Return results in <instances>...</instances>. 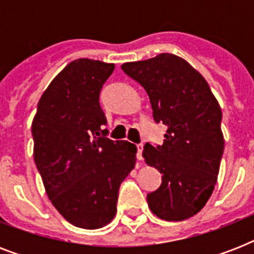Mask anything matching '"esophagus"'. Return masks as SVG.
I'll return each instance as SVG.
<instances>
[{
	"mask_svg": "<svg viewBox=\"0 0 254 254\" xmlns=\"http://www.w3.org/2000/svg\"><path fill=\"white\" fill-rule=\"evenodd\" d=\"M142 150H143L142 143L137 145V159H138V161H142Z\"/></svg>",
	"mask_w": 254,
	"mask_h": 254,
	"instance_id": "esophagus-1",
	"label": "esophagus"
}]
</instances>
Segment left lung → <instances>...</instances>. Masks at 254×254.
<instances>
[{
  "label": "left lung",
  "mask_w": 254,
  "mask_h": 254,
  "mask_svg": "<svg viewBox=\"0 0 254 254\" xmlns=\"http://www.w3.org/2000/svg\"><path fill=\"white\" fill-rule=\"evenodd\" d=\"M121 68L145 88L155 123L167 127L161 146L143 147L145 162L162 174L159 189L147 193L149 208L162 220L190 219L216 186L224 150L220 105L204 77L174 54Z\"/></svg>",
  "instance_id": "8db88e82"
}]
</instances>
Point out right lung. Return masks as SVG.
<instances>
[{
	"label": "right lung",
	"instance_id": "add662e5",
	"mask_svg": "<svg viewBox=\"0 0 254 254\" xmlns=\"http://www.w3.org/2000/svg\"><path fill=\"white\" fill-rule=\"evenodd\" d=\"M113 63L76 59L50 83L31 124L34 161L47 196L75 227L97 229L117 212L119 189L135 166L137 147L107 138L100 91Z\"/></svg>",
	"mask_w": 254,
	"mask_h": 254
}]
</instances>
